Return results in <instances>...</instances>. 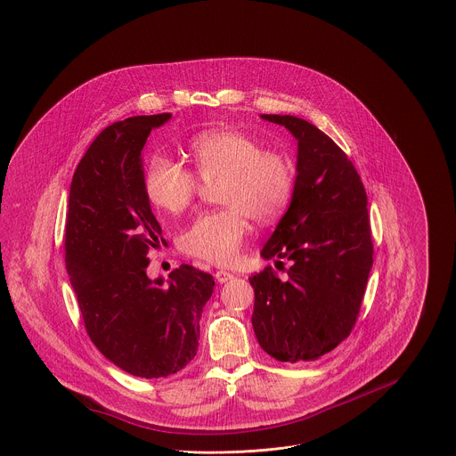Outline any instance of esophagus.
<instances>
[{
    "label": "esophagus",
    "instance_id": "obj_1",
    "mask_svg": "<svg viewBox=\"0 0 456 456\" xmlns=\"http://www.w3.org/2000/svg\"><path fill=\"white\" fill-rule=\"evenodd\" d=\"M215 278H216V281H220V283H225V281H229V280H232L234 278V274L229 273V272H216L215 273Z\"/></svg>",
    "mask_w": 456,
    "mask_h": 456
}]
</instances>
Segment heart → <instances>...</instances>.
<instances>
[{
    "label": "heart",
    "mask_w": 456,
    "mask_h": 456,
    "mask_svg": "<svg viewBox=\"0 0 456 456\" xmlns=\"http://www.w3.org/2000/svg\"><path fill=\"white\" fill-rule=\"evenodd\" d=\"M191 171L155 155L144 169L148 200L167 213H182L199 182L216 183V199L224 208L197 215L178 236L184 256L216 265H231L250 232L248 218L261 225L276 222L289 208L296 186V167L280 150L234 128L209 130L188 144Z\"/></svg>",
    "instance_id": "1"
}]
</instances>
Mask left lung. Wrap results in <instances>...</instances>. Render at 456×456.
Here are the masks:
<instances>
[{"label": "left lung", "instance_id": "obj_1", "mask_svg": "<svg viewBox=\"0 0 456 456\" xmlns=\"http://www.w3.org/2000/svg\"><path fill=\"white\" fill-rule=\"evenodd\" d=\"M263 118L297 139V176L290 206L261 252L292 266L283 278L272 266L248 278L252 324L274 360L312 362L351 335L362 310L373 265L366 191L351 159L315 125L289 114Z\"/></svg>", "mask_w": 456, "mask_h": 456}]
</instances>
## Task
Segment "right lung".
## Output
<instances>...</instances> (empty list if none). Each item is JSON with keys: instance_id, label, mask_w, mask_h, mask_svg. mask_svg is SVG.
Returning a JSON list of instances; mask_svg holds the SVG:
<instances>
[{"instance_id": "add662e5", "label": "right lung", "mask_w": 456, "mask_h": 456, "mask_svg": "<svg viewBox=\"0 0 456 456\" xmlns=\"http://www.w3.org/2000/svg\"><path fill=\"white\" fill-rule=\"evenodd\" d=\"M169 112L132 116L103 128L79 162L65 224V263L86 333L121 370L167 377L199 349L202 306L215 280L190 265L169 285L150 280V250L162 240L142 184L141 151Z\"/></svg>"}]
</instances>
